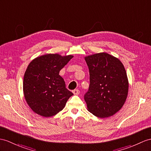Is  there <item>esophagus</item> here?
<instances>
[{
  "label": "esophagus",
  "mask_w": 151,
  "mask_h": 151,
  "mask_svg": "<svg viewBox=\"0 0 151 151\" xmlns=\"http://www.w3.org/2000/svg\"><path fill=\"white\" fill-rule=\"evenodd\" d=\"M72 92H73V93L74 94V95H78L80 93V91L79 90H78V89H76V90H73L72 91Z\"/></svg>",
  "instance_id": "esophagus-1"
}]
</instances>
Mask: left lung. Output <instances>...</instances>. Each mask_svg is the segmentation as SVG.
<instances>
[{"instance_id":"1","label":"left lung","mask_w":151,"mask_h":151,"mask_svg":"<svg viewBox=\"0 0 151 151\" xmlns=\"http://www.w3.org/2000/svg\"><path fill=\"white\" fill-rule=\"evenodd\" d=\"M84 60L90 73L89 89L84 95L88 110L99 118L113 116L127 97L129 83L123 64L106 52L90 55Z\"/></svg>"}]
</instances>
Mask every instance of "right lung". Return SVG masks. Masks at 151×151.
Listing matches in <instances>:
<instances>
[{
	"instance_id": "obj_1",
	"label": "right lung",
	"mask_w": 151,
	"mask_h": 151,
	"mask_svg": "<svg viewBox=\"0 0 151 151\" xmlns=\"http://www.w3.org/2000/svg\"><path fill=\"white\" fill-rule=\"evenodd\" d=\"M73 57L47 54L29 64L24 77L23 91L25 101L35 113L50 117L65 108L73 93L66 88L59 73Z\"/></svg>"
}]
</instances>
